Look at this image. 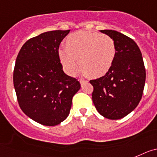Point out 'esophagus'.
<instances>
[{
    "mask_svg": "<svg viewBox=\"0 0 157 157\" xmlns=\"http://www.w3.org/2000/svg\"><path fill=\"white\" fill-rule=\"evenodd\" d=\"M80 84H81V85H83V84L88 83V80H82V79H80Z\"/></svg>",
    "mask_w": 157,
    "mask_h": 157,
    "instance_id": "esophagus-1",
    "label": "esophagus"
}]
</instances>
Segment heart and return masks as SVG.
Segmentation results:
<instances>
[{"label":"heart","mask_w":157,"mask_h":157,"mask_svg":"<svg viewBox=\"0 0 157 157\" xmlns=\"http://www.w3.org/2000/svg\"><path fill=\"white\" fill-rule=\"evenodd\" d=\"M65 50L58 51V58L68 74L74 76L80 69L92 77L104 76L111 69L116 56L114 39L98 32L79 31L71 34L65 42Z\"/></svg>","instance_id":"b5f03b06"}]
</instances>
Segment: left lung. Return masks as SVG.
<instances>
[{
    "instance_id": "left-lung-1",
    "label": "left lung",
    "mask_w": 157,
    "mask_h": 157,
    "mask_svg": "<svg viewBox=\"0 0 157 157\" xmlns=\"http://www.w3.org/2000/svg\"><path fill=\"white\" fill-rule=\"evenodd\" d=\"M114 39L116 56L107 74L91 80L92 101L104 118H124L137 107L142 97L145 83V68L137 43L132 39L113 30H101Z\"/></svg>"
}]
</instances>
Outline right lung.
<instances>
[{
	"mask_svg": "<svg viewBox=\"0 0 157 157\" xmlns=\"http://www.w3.org/2000/svg\"><path fill=\"white\" fill-rule=\"evenodd\" d=\"M67 31H47L28 39L20 49L13 71V84L23 112L44 126L58 125L67 118L77 79L64 73L58 48Z\"/></svg>",
	"mask_w": 157,
	"mask_h": 157,
	"instance_id": "right-lung-1",
	"label": "right lung"
}]
</instances>
